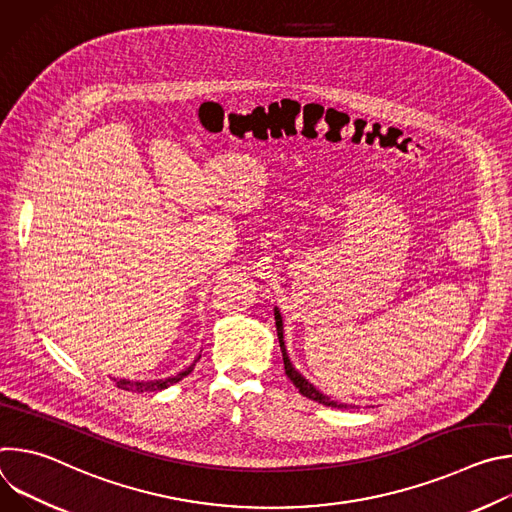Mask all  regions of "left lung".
Segmentation results:
<instances>
[{"label":"left lung","mask_w":512,"mask_h":512,"mask_svg":"<svg viewBox=\"0 0 512 512\" xmlns=\"http://www.w3.org/2000/svg\"><path fill=\"white\" fill-rule=\"evenodd\" d=\"M275 320H277V322H275V326H277V338H279V346H281V354H283V369H285L287 379L296 385V389H300V393H302L304 397H308V399H312V401H318V403H322V405H326V407H336V409L354 407V405H346V403H336V401H332L330 397L322 395L312 383H308L294 367H291V362H289L287 352H285V344H283V328H281V316H279V312H275Z\"/></svg>","instance_id":"1"}]
</instances>
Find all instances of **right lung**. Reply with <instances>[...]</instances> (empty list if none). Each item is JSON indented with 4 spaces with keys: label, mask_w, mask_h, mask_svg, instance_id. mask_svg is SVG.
Instances as JSON below:
<instances>
[{
    "label": "right lung",
    "mask_w": 512,
    "mask_h": 512,
    "mask_svg": "<svg viewBox=\"0 0 512 512\" xmlns=\"http://www.w3.org/2000/svg\"><path fill=\"white\" fill-rule=\"evenodd\" d=\"M198 358H200V356H198ZM198 358H196V360H198ZM196 360L190 364V367H188L186 371H182V373H178V375H174V377L160 379V381H127V379H115V387H117V389H123V391H133V393L162 391V389H166V387H170V385L182 381L184 377H188V375L194 371V367H196Z\"/></svg>",
    "instance_id": "1"
}]
</instances>
